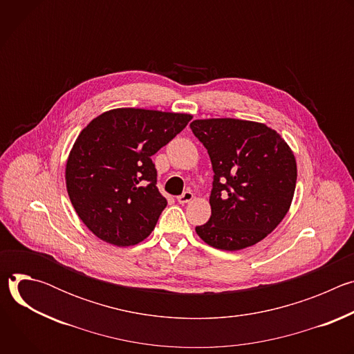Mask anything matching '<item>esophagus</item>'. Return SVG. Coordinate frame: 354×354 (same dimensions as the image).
Here are the masks:
<instances>
[{"mask_svg":"<svg viewBox=\"0 0 354 354\" xmlns=\"http://www.w3.org/2000/svg\"><path fill=\"white\" fill-rule=\"evenodd\" d=\"M193 198V193L190 190H186L183 192L180 196H178V201L180 205H185V203H189V201Z\"/></svg>","mask_w":354,"mask_h":354,"instance_id":"esophagus-1","label":"esophagus"}]
</instances>
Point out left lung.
<instances>
[{
	"label": "left lung",
	"mask_w": 354,
	"mask_h": 354,
	"mask_svg": "<svg viewBox=\"0 0 354 354\" xmlns=\"http://www.w3.org/2000/svg\"><path fill=\"white\" fill-rule=\"evenodd\" d=\"M190 129L213 167L212 217L196 232L213 248L239 250L262 241L287 214L297 165L287 142L265 124L194 120Z\"/></svg>",
	"instance_id": "1"
}]
</instances>
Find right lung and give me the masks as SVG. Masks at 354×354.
<instances>
[{
	"mask_svg": "<svg viewBox=\"0 0 354 354\" xmlns=\"http://www.w3.org/2000/svg\"><path fill=\"white\" fill-rule=\"evenodd\" d=\"M190 115L113 109L78 136L66 167L71 203L82 223L118 246L144 241L167 207L151 160L190 122Z\"/></svg>",
	"mask_w": 354,
	"mask_h": 354,
	"instance_id": "right-lung-1",
	"label": "right lung"
}]
</instances>
